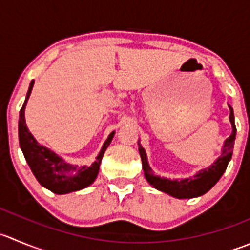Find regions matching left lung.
<instances>
[{
  "mask_svg": "<svg viewBox=\"0 0 250 250\" xmlns=\"http://www.w3.org/2000/svg\"><path fill=\"white\" fill-rule=\"evenodd\" d=\"M229 122L232 125V133L229 138L224 142L222 146V152L209 167L203 168L198 171L197 173L190 177L181 179H169L165 177H160L157 174H154L149 162H147L146 152L144 147L140 145L139 154L142 157L143 169H144V176L146 181L149 182L150 186H152L155 189L164 192L171 197L177 198V199H192V198H198L204 195L205 193L209 192L212 187L219 182L224 172L226 171L227 165L231 160L232 154H233L234 140H236V125H234V115L233 108L229 105Z\"/></svg>",
  "mask_w": 250,
  "mask_h": 250,
  "instance_id": "left-lung-1",
  "label": "left lung"
}]
</instances>
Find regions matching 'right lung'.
Segmentation results:
<instances>
[{"label":"right lung","mask_w":250,"mask_h":250,"mask_svg":"<svg viewBox=\"0 0 250 250\" xmlns=\"http://www.w3.org/2000/svg\"><path fill=\"white\" fill-rule=\"evenodd\" d=\"M33 85L34 81H31L25 101L19 112V145H21L24 157L39 183L55 194H68V193L84 189L93 184L98 177L101 160L110 143L112 142L115 130L110 133L100 152L96 156V160L90 166H86V165L78 166V165L68 164L52 150L39 144L26 127L25 107L31 90H33Z\"/></svg>","instance_id":"obj_1"}]
</instances>
